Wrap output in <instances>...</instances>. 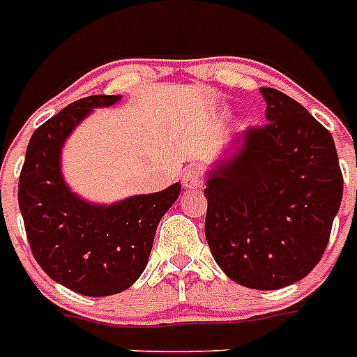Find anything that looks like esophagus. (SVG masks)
Segmentation results:
<instances>
[{
    "mask_svg": "<svg viewBox=\"0 0 357 357\" xmlns=\"http://www.w3.org/2000/svg\"><path fill=\"white\" fill-rule=\"evenodd\" d=\"M181 183L187 191H199L202 189V174L197 168H187L181 176Z\"/></svg>",
    "mask_w": 357,
    "mask_h": 357,
    "instance_id": "1",
    "label": "esophagus"
}]
</instances>
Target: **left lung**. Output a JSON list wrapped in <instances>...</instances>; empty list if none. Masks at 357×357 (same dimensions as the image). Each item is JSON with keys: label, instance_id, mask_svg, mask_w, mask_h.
Returning <instances> with one entry per match:
<instances>
[{"label": "left lung", "instance_id": "8db88e82", "mask_svg": "<svg viewBox=\"0 0 357 357\" xmlns=\"http://www.w3.org/2000/svg\"><path fill=\"white\" fill-rule=\"evenodd\" d=\"M268 124L210 172L204 233L216 264L235 283L275 291L321 260L342 201V172L331 133L300 102L260 89Z\"/></svg>", "mask_w": 357, "mask_h": 357}]
</instances>
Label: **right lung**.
<instances>
[{
    "label": "right lung",
    "instance_id": "obj_1",
    "mask_svg": "<svg viewBox=\"0 0 357 357\" xmlns=\"http://www.w3.org/2000/svg\"><path fill=\"white\" fill-rule=\"evenodd\" d=\"M120 95H91L43 122L30 137L19 178V206L36 262L47 275L84 296H110L132 287L149 262L156 227L181 185L91 204L66 185L61 149L97 107Z\"/></svg>",
    "mask_w": 357,
    "mask_h": 357
}]
</instances>
